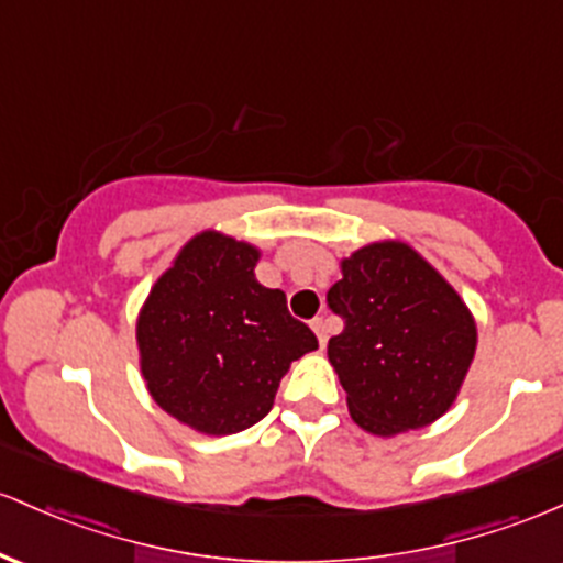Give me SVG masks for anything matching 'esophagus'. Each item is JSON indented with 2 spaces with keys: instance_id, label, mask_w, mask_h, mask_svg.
Returning <instances> with one entry per match:
<instances>
[{
  "instance_id": "34e87169",
  "label": "esophagus",
  "mask_w": 563,
  "mask_h": 563,
  "mask_svg": "<svg viewBox=\"0 0 563 563\" xmlns=\"http://www.w3.org/2000/svg\"><path fill=\"white\" fill-rule=\"evenodd\" d=\"M312 331H314V336H318L320 347H325V342H329V329H325V320L323 318H314L312 320Z\"/></svg>"
}]
</instances>
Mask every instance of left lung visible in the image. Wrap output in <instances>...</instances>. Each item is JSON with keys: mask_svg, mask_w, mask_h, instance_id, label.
<instances>
[{"mask_svg": "<svg viewBox=\"0 0 563 563\" xmlns=\"http://www.w3.org/2000/svg\"><path fill=\"white\" fill-rule=\"evenodd\" d=\"M339 269L329 307L344 331L329 339V361L352 422L382 438L428 428L452 409L471 372L473 312L404 240L363 245Z\"/></svg>", "mask_w": 563, "mask_h": 563, "instance_id": "8db88e82", "label": "left lung"}]
</instances>
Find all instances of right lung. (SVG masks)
Returning <instances> with one entry per match:
<instances>
[{
  "instance_id": "1",
  "label": "right lung",
  "mask_w": 563,
  "mask_h": 563,
  "mask_svg": "<svg viewBox=\"0 0 563 563\" xmlns=\"http://www.w3.org/2000/svg\"><path fill=\"white\" fill-rule=\"evenodd\" d=\"M258 258L256 245L202 230L157 277L135 320L152 400L202 435H232L267 417L283 374L318 350L286 294L256 280Z\"/></svg>"
}]
</instances>
